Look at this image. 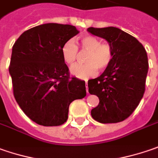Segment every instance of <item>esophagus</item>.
I'll list each match as a JSON object with an SVG mask.
<instances>
[{
	"label": "esophagus",
	"mask_w": 158,
	"mask_h": 158,
	"mask_svg": "<svg viewBox=\"0 0 158 158\" xmlns=\"http://www.w3.org/2000/svg\"><path fill=\"white\" fill-rule=\"evenodd\" d=\"M86 92L88 93V90H87V81L86 80Z\"/></svg>",
	"instance_id": "esophagus-1"
}]
</instances>
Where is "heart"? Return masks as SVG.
Returning <instances> with one entry per match:
<instances>
[{"label": "heart", "mask_w": 158, "mask_h": 158, "mask_svg": "<svg viewBox=\"0 0 158 158\" xmlns=\"http://www.w3.org/2000/svg\"><path fill=\"white\" fill-rule=\"evenodd\" d=\"M80 47L83 51L88 54L84 59L86 64H74L70 72L74 77L87 79L93 77L98 71H104L110 64L113 58V48L109 43H102L101 40L95 36L87 35L80 39ZM62 56L67 64H72L78 56V46L73 40H67L62 47Z\"/></svg>", "instance_id": "b5f03b06"}]
</instances>
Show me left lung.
Instances as JSON below:
<instances>
[{"instance_id":"obj_1","label":"left lung","mask_w":158,"mask_h":158,"mask_svg":"<svg viewBox=\"0 0 158 158\" xmlns=\"http://www.w3.org/2000/svg\"><path fill=\"white\" fill-rule=\"evenodd\" d=\"M93 35L106 40L113 48V58L98 78L88 80V92L99 98L92 118L102 124L127 118L139 105L145 92L148 70L147 52L137 39L117 27L87 28Z\"/></svg>"}]
</instances>
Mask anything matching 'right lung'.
I'll list each match as a JSON object with an SVG mask.
<instances>
[{
    "label": "right lung",
    "instance_id": "obj_1",
    "mask_svg": "<svg viewBox=\"0 0 158 158\" xmlns=\"http://www.w3.org/2000/svg\"><path fill=\"white\" fill-rule=\"evenodd\" d=\"M78 33L70 24H40L23 32L12 48L9 71L15 99L38 125H63L71 102L86 96L85 81L70 77L61 52Z\"/></svg>",
    "mask_w": 158,
    "mask_h": 158
}]
</instances>
